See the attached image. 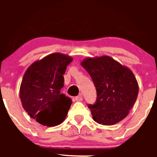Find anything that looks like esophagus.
I'll list each match as a JSON object with an SVG mask.
<instances>
[{"mask_svg": "<svg viewBox=\"0 0 157 157\" xmlns=\"http://www.w3.org/2000/svg\"><path fill=\"white\" fill-rule=\"evenodd\" d=\"M75 100H76V101H77V102L82 101V94H80V95H78V96L75 97Z\"/></svg>", "mask_w": 157, "mask_h": 157, "instance_id": "34e87169", "label": "esophagus"}]
</instances>
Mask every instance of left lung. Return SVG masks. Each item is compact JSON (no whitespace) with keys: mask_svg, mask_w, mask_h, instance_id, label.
I'll return each instance as SVG.
<instances>
[{"mask_svg":"<svg viewBox=\"0 0 157 157\" xmlns=\"http://www.w3.org/2000/svg\"><path fill=\"white\" fill-rule=\"evenodd\" d=\"M93 80L97 98L89 105L93 120L112 125L125 119L138 96L139 85L127 66L107 55L87 57L80 63Z\"/></svg>","mask_w":157,"mask_h":157,"instance_id":"left-lung-1","label":"left lung"}]
</instances>
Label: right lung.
<instances>
[{"instance_id": "add662e5", "label": "right lung", "mask_w": 157, "mask_h": 157, "mask_svg": "<svg viewBox=\"0 0 157 157\" xmlns=\"http://www.w3.org/2000/svg\"><path fill=\"white\" fill-rule=\"evenodd\" d=\"M73 58L53 53L30 65L23 75L20 98L30 117L41 125L52 127L66 119L72 100L60 93L66 67Z\"/></svg>"}]
</instances>
